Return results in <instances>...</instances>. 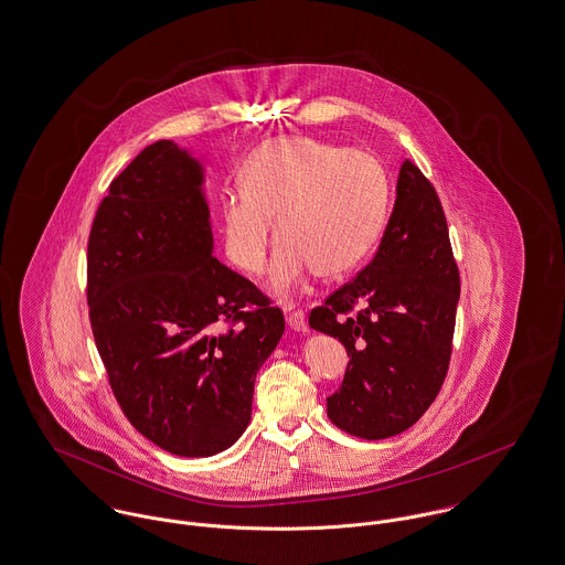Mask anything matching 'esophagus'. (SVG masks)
I'll use <instances>...</instances> for the list:
<instances>
[{"mask_svg": "<svg viewBox=\"0 0 565 565\" xmlns=\"http://www.w3.org/2000/svg\"><path fill=\"white\" fill-rule=\"evenodd\" d=\"M284 313H286V322H288L290 329H295V331H299V333H306V331H308L306 313L301 312L297 306L286 303V306H284Z\"/></svg>", "mask_w": 565, "mask_h": 565, "instance_id": "1", "label": "esophagus"}]
</instances>
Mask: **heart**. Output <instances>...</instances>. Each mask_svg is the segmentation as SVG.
Returning a JSON list of instances; mask_svg holds the SVG:
<instances>
[{
	"label": "heart",
	"mask_w": 565,
	"mask_h": 565,
	"mask_svg": "<svg viewBox=\"0 0 565 565\" xmlns=\"http://www.w3.org/2000/svg\"><path fill=\"white\" fill-rule=\"evenodd\" d=\"M241 189L223 205L225 253L245 273H262L275 218L281 245L270 288L281 297L301 292L313 270L320 277L351 270L385 223V173L358 149L306 138L268 142L243 167Z\"/></svg>",
	"instance_id": "heart-1"
}]
</instances>
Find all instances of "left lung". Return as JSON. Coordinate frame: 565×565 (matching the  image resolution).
Returning <instances> with one entry per match:
<instances>
[{
    "label": "left lung",
    "instance_id": "8db88e82",
    "mask_svg": "<svg viewBox=\"0 0 565 565\" xmlns=\"http://www.w3.org/2000/svg\"><path fill=\"white\" fill-rule=\"evenodd\" d=\"M459 270L434 184L405 160L396 201L371 264L310 312L351 362L327 398V416L364 439L409 429L448 373Z\"/></svg>",
    "mask_w": 565,
    "mask_h": 565
}]
</instances>
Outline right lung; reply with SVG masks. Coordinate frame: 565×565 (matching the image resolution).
<instances>
[{
    "label": "right lung",
    "instance_id": "1",
    "mask_svg": "<svg viewBox=\"0 0 565 565\" xmlns=\"http://www.w3.org/2000/svg\"><path fill=\"white\" fill-rule=\"evenodd\" d=\"M203 169L173 140L145 147L97 207L86 299L127 420L180 457L230 448L284 313L212 255Z\"/></svg>",
    "mask_w": 565,
    "mask_h": 565
}]
</instances>
